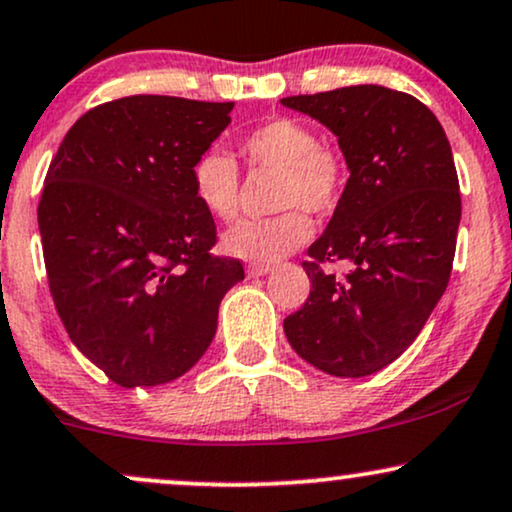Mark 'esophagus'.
Returning a JSON list of instances; mask_svg holds the SVG:
<instances>
[{"instance_id": "1", "label": "esophagus", "mask_w": 512, "mask_h": 512, "mask_svg": "<svg viewBox=\"0 0 512 512\" xmlns=\"http://www.w3.org/2000/svg\"><path fill=\"white\" fill-rule=\"evenodd\" d=\"M269 272H272V264H260V262H250L248 264V276H252V279H255V276L269 274Z\"/></svg>"}]
</instances>
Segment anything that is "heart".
I'll return each mask as SVG.
<instances>
[{"mask_svg": "<svg viewBox=\"0 0 512 512\" xmlns=\"http://www.w3.org/2000/svg\"><path fill=\"white\" fill-rule=\"evenodd\" d=\"M238 152L250 169L276 171L274 207L279 214L245 221L226 233L224 248L243 260L269 264L298 250L312 236L305 214H329L346 186V166L336 152L319 145L317 133L298 119L279 116L252 128L238 143ZM193 193L207 214L233 221L240 205L238 164L229 152H202L190 169Z\"/></svg>", "mask_w": 512, "mask_h": 512, "instance_id": "b5f03b06", "label": "heart"}]
</instances>
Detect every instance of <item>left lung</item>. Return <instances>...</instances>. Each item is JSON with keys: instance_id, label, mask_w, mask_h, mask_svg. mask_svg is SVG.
Listing matches in <instances>:
<instances>
[{"instance_id": "1", "label": "left lung", "mask_w": 512, "mask_h": 512, "mask_svg": "<svg viewBox=\"0 0 512 512\" xmlns=\"http://www.w3.org/2000/svg\"><path fill=\"white\" fill-rule=\"evenodd\" d=\"M338 138L350 178L303 262L310 298L283 319L295 353L334 377L391 365L415 341L451 279L460 224L453 152L420 100L350 85L283 97ZM346 261V277L324 263Z\"/></svg>"}]
</instances>
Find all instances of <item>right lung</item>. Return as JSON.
Returning <instances> with one entry per match:
<instances>
[{"label": "right lung", "mask_w": 512, "mask_h": 512, "mask_svg": "<svg viewBox=\"0 0 512 512\" xmlns=\"http://www.w3.org/2000/svg\"><path fill=\"white\" fill-rule=\"evenodd\" d=\"M233 102L133 95L73 123L38 205L42 255L66 334L114 384H169L205 355L219 303L245 279L214 255L217 226L190 169Z\"/></svg>", "instance_id": "add662e5"}]
</instances>
